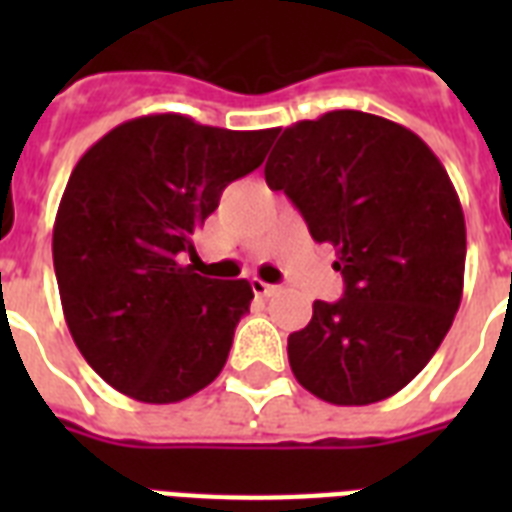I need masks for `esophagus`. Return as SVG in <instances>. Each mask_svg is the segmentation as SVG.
Segmentation results:
<instances>
[{"label": "esophagus", "instance_id": "obj_1", "mask_svg": "<svg viewBox=\"0 0 512 512\" xmlns=\"http://www.w3.org/2000/svg\"><path fill=\"white\" fill-rule=\"evenodd\" d=\"M279 289V284H265V281L260 279H252V292H255L257 297H273Z\"/></svg>", "mask_w": 512, "mask_h": 512}]
</instances>
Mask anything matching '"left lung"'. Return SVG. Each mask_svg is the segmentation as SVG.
<instances>
[{
	"mask_svg": "<svg viewBox=\"0 0 512 512\" xmlns=\"http://www.w3.org/2000/svg\"><path fill=\"white\" fill-rule=\"evenodd\" d=\"M265 183L335 247L345 281L289 335L297 382L337 406L390 398L425 369L462 300L465 215L444 164L401 124L329 111L281 132Z\"/></svg>",
	"mask_w": 512,
	"mask_h": 512,
	"instance_id": "8db88e82",
	"label": "left lung"
}]
</instances>
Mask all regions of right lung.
<instances>
[{"label":"right lung","mask_w":512,"mask_h":512,"mask_svg":"<svg viewBox=\"0 0 512 512\" xmlns=\"http://www.w3.org/2000/svg\"><path fill=\"white\" fill-rule=\"evenodd\" d=\"M276 132L151 114L76 162L52 228L60 303L87 364L124 396L175 404L225 366L252 284L180 260L196 255V228L225 185L263 164Z\"/></svg>","instance_id":"1"}]
</instances>
